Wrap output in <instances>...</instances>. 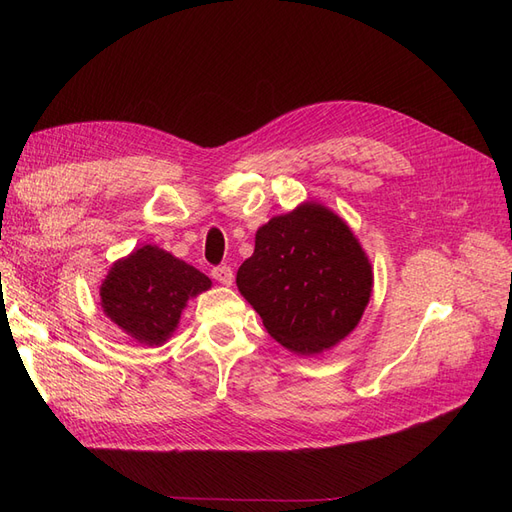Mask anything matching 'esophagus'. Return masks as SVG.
<instances>
[{
    "label": "esophagus",
    "instance_id": "1",
    "mask_svg": "<svg viewBox=\"0 0 512 512\" xmlns=\"http://www.w3.org/2000/svg\"><path fill=\"white\" fill-rule=\"evenodd\" d=\"M211 277L215 282H220V284H224V286H230L232 284V269L230 267H226V265H222V267H213L211 269Z\"/></svg>",
    "mask_w": 512,
    "mask_h": 512
}]
</instances>
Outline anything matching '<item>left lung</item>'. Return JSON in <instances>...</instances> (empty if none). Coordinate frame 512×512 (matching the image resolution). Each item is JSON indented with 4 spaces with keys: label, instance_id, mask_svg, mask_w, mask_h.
<instances>
[{
    "label": "left lung",
    "instance_id": "obj_1",
    "mask_svg": "<svg viewBox=\"0 0 512 512\" xmlns=\"http://www.w3.org/2000/svg\"><path fill=\"white\" fill-rule=\"evenodd\" d=\"M371 265L337 215L307 203L258 228L237 286L269 335L299 354L335 346L359 324L371 294Z\"/></svg>",
    "mask_w": 512,
    "mask_h": 512
}]
</instances>
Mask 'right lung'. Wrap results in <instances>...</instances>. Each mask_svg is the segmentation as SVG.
<instances>
[{
	"label": "right lung",
	"mask_w": 512,
	"mask_h": 512,
	"mask_svg": "<svg viewBox=\"0 0 512 512\" xmlns=\"http://www.w3.org/2000/svg\"><path fill=\"white\" fill-rule=\"evenodd\" d=\"M211 280L160 247L145 245L115 262L100 288L104 314L143 344H162L177 329L181 309Z\"/></svg>",
	"instance_id": "1"
}]
</instances>
